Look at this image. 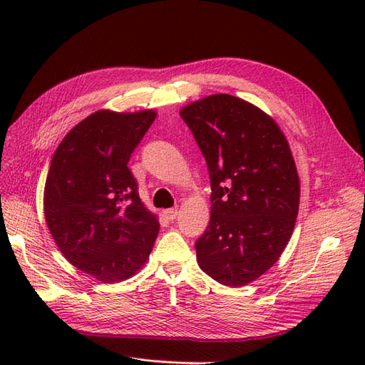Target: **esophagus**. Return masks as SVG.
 <instances>
[{"label": "esophagus", "instance_id": "1", "mask_svg": "<svg viewBox=\"0 0 365 365\" xmlns=\"http://www.w3.org/2000/svg\"><path fill=\"white\" fill-rule=\"evenodd\" d=\"M164 216L168 217L169 220H175L176 216H178V210H176V208H168V210H165V212H164Z\"/></svg>", "mask_w": 365, "mask_h": 365}]
</instances>
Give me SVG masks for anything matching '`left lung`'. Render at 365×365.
<instances>
[{"instance_id":"left-lung-1","label":"left lung","mask_w":365,"mask_h":365,"mask_svg":"<svg viewBox=\"0 0 365 365\" xmlns=\"http://www.w3.org/2000/svg\"><path fill=\"white\" fill-rule=\"evenodd\" d=\"M205 158L212 216L195 242L201 269L231 288L259 279L288 245L300 181L288 141L262 109L213 94L181 109Z\"/></svg>"}]
</instances>
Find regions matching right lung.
<instances>
[{
  "mask_svg": "<svg viewBox=\"0 0 365 365\" xmlns=\"http://www.w3.org/2000/svg\"><path fill=\"white\" fill-rule=\"evenodd\" d=\"M157 113L97 111L54 152L43 189L50 233L71 264L103 283L134 275L160 224L141 202L128 163Z\"/></svg>",
  "mask_w": 365,
  "mask_h": 365,
  "instance_id": "1",
  "label": "right lung"
}]
</instances>
